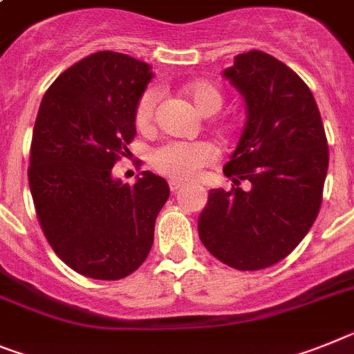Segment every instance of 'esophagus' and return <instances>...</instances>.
I'll use <instances>...</instances> for the list:
<instances>
[{"label":"esophagus","instance_id":"34e87169","mask_svg":"<svg viewBox=\"0 0 354 354\" xmlns=\"http://www.w3.org/2000/svg\"><path fill=\"white\" fill-rule=\"evenodd\" d=\"M168 184H170V189H171V192H179V189L184 186V184L180 183V180H175V179L168 180Z\"/></svg>","mask_w":354,"mask_h":354}]
</instances>
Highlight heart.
I'll use <instances>...</instances> for the list:
<instances>
[{
    "mask_svg": "<svg viewBox=\"0 0 354 354\" xmlns=\"http://www.w3.org/2000/svg\"><path fill=\"white\" fill-rule=\"evenodd\" d=\"M184 93L201 114H214L222 107L223 96L211 82H192ZM157 91L147 89L134 109V123L140 131H148L153 123ZM216 159V148L209 141H168L150 152V166L157 174L177 180H188Z\"/></svg>",
    "mask_w": 354,
    "mask_h": 354,
    "instance_id": "obj_1",
    "label": "heart"
}]
</instances>
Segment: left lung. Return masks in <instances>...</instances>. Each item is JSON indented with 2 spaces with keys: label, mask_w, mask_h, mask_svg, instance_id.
<instances>
[{
  "label": "left lung",
  "mask_w": 354,
  "mask_h": 354,
  "mask_svg": "<svg viewBox=\"0 0 354 354\" xmlns=\"http://www.w3.org/2000/svg\"><path fill=\"white\" fill-rule=\"evenodd\" d=\"M245 98L247 122L231 161L232 189H211L198 236L236 270L276 265L301 243L322 202L329 150L312 91L265 51L234 57L223 71ZM241 180L250 183L247 192Z\"/></svg>",
  "instance_id": "obj_1"
}]
</instances>
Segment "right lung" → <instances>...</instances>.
I'll return each mask as SVG.
<instances>
[{"label": "right lung", "mask_w": 354, "mask_h": 354, "mask_svg": "<svg viewBox=\"0 0 354 354\" xmlns=\"http://www.w3.org/2000/svg\"><path fill=\"white\" fill-rule=\"evenodd\" d=\"M152 77L147 62L96 51L60 73L39 107L30 192L51 249L86 277L116 281L140 267L170 197L168 183L152 171H141L132 186L113 177Z\"/></svg>", "instance_id": "obj_1"}]
</instances>
